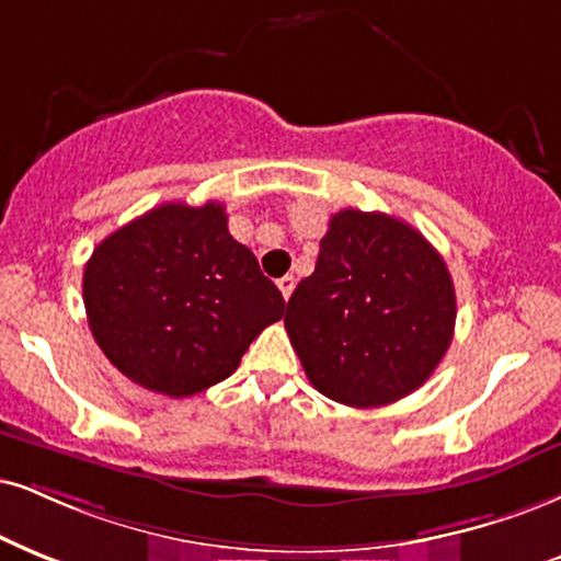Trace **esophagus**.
<instances>
[{
	"mask_svg": "<svg viewBox=\"0 0 561 561\" xmlns=\"http://www.w3.org/2000/svg\"><path fill=\"white\" fill-rule=\"evenodd\" d=\"M294 286H296L294 275H283V278L278 280V288H280L283 299H286V301H288V296H291V294H294Z\"/></svg>",
	"mask_w": 561,
	"mask_h": 561,
	"instance_id": "obj_1",
	"label": "esophagus"
}]
</instances>
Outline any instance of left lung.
Listing matches in <instances>:
<instances>
[{
  "label": "left lung",
  "mask_w": 561,
  "mask_h": 561,
  "mask_svg": "<svg viewBox=\"0 0 561 561\" xmlns=\"http://www.w3.org/2000/svg\"><path fill=\"white\" fill-rule=\"evenodd\" d=\"M286 330L309 382L351 408L411 396L453 343L455 286L413 226L345 207L314 273L288 299Z\"/></svg>",
  "instance_id": "left-lung-1"
}]
</instances>
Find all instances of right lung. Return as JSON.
<instances>
[{"label": "right lung", "mask_w": 561, "mask_h": 561, "mask_svg": "<svg viewBox=\"0 0 561 561\" xmlns=\"http://www.w3.org/2000/svg\"><path fill=\"white\" fill-rule=\"evenodd\" d=\"M82 301L108 362L169 398L231 377L286 309L220 203H165L116 228L88 260Z\"/></svg>", "instance_id": "right-lung-1"}]
</instances>
